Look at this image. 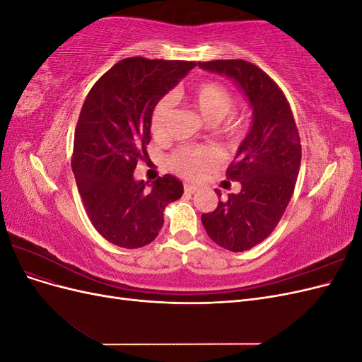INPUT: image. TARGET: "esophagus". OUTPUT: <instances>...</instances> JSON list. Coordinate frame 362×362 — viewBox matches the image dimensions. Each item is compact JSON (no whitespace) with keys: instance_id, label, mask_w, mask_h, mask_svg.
Here are the masks:
<instances>
[{"instance_id":"34e87169","label":"esophagus","mask_w":362,"mask_h":362,"mask_svg":"<svg viewBox=\"0 0 362 362\" xmlns=\"http://www.w3.org/2000/svg\"><path fill=\"white\" fill-rule=\"evenodd\" d=\"M198 190H199L198 185H193V184H185L184 185V192L187 193V194H193V193H196Z\"/></svg>"}]
</instances>
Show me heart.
Listing matches in <instances>:
<instances>
[{
  "label": "heart",
  "mask_w": 362,
  "mask_h": 362,
  "mask_svg": "<svg viewBox=\"0 0 362 362\" xmlns=\"http://www.w3.org/2000/svg\"><path fill=\"white\" fill-rule=\"evenodd\" d=\"M181 100L187 103L198 113L205 124L217 125L231 115L234 108V96L226 87L217 83H202L193 87L189 92L178 95ZM172 110V98L166 96L156 105L152 113V133L163 136L166 131L168 119ZM242 120L229 119L223 127V131L229 136H238L242 133ZM175 168L187 177H198L214 163V157L208 149H182L173 158Z\"/></svg>",
  "instance_id": "heart-1"
}]
</instances>
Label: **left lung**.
<instances>
[{
    "label": "left lung",
    "instance_id": "obj_1",
    "mask_svg": "<svg viewBox=\"0 0 362 362\" xmlns=\"http://www.w3.org/2000/svg\"><path fill=\"white\" fill-rule=\"evenodd\" d=\"M199 68L233 80L252 108V125L226 170L242 190L201 217L214 243L243 252L270 235L291 199L302 157L299 133L287 98L255 64L214 60Z\"/></svg>",
    "mask_w": 362,
    "mask_h": 362
}]
</instances>
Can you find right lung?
Listing matches in <instances>:
<instances>
[{
	"label": "right lung",
	"instance_id": "add662e5",
	"mask_svg": "<svg viewBox=\"0 0 362 362\" xmlns=\"http://www.w3.org/2000/svg\"><path fill=\"white\" fill-rule=\"evenodd\" d=\"M194 66L180 60H120L95 83L83 104L72 170L92 225L116 246L149 245L164 223V208L184 193L173 175L149 185L134 180V169L151 140L156 105Z\"/></svg>",
	"mask_w": 362,
	"mask_h": 362
}]
</instances>
